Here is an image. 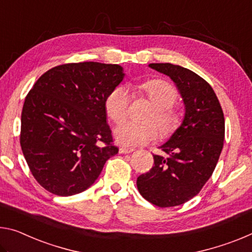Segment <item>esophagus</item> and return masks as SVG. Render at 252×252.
I'll return each mask as SVG.
<instances>
[{
    "label": "esophagus",
    "instance_id": "1",
    "mask_svg": "<svg viewBox=\"0 0 252 252\" xmlns=\"http://www.w3.org/2000/svg\"><path fill=\"white\" fill-rule=\"evenodd\" d=\"M133 150L134 149H132V148H120L119 153L120 154H131Z\"/></svg>",
    "mask_w": 252,
    "mask_h": 252
}]
</instances>
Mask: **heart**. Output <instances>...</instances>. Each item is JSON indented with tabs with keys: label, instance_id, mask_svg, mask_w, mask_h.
<instances>
[{
	"label": "heart",
	"instance_id": "1",
	"mask_svg": "<svg viewBox=\"0 0 252 252\" xmlns=\"http://www.w3.org/2000/svg\"><path fill=\"white\" fill-rule=\"evenodd\" d=\"M141 89L155 105L154 111L148 115L147 120L155 123L161 137L170 134L181 121L178 112L173 109L177 97L176 91L168 82L161 79H154L142 84ZM130 99V92L126 86L115 87L104 102L107 117L114 122L122 121L129 112ZM153 124L121 122L114 129L115 141L125 147L145 145L157 137V129Z\"/></svg>",
	"mask_w": 252,
	"mask_h": 252
}]
</instances>
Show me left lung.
Segmentation results:
<instances>
[{"mask_svg": "<svg viewBox=\"0 0 252 252\" xmlns=\"http://www.w3.org/2000/svg\"><path fill=\"white\" fill-rule=\"evenodd\" d=\"M170 77L183 98L184 118L168 141L154 155V167L137 179L147 201L159 207L184 204L199 193L212 176L224 140V115L209 83L173 63H149Z\"/></svg>", "mask_w": 252, "mask_h": 252, "instance_id": "left-lung-1", "label": "left lung"}]
</instances>
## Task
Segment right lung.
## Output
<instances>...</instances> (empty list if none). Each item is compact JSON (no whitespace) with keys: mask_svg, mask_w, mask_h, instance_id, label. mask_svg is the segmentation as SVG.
<instances>
[{"mask_svg":"<svg viewBox=\"0 0 252 252\" xmlns=\"http://www.w3.org/2000/svg\"><path fill=\"white\" fill-rule=\"evenodd\" d=\"M125 76L120 65L85 62L54 67L35 82L23 104L20 143L43 189L82 193L118 154L104 102Z\"/></svg>","mask_w":252,"mask_h":252,"instance_id":"1","label":"right lung"}]
</instances>
